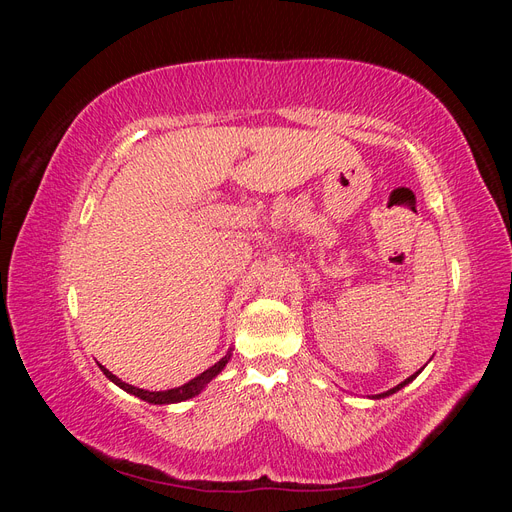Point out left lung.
I'll return each mask as SVG.
<instances>
[{
	"label": "left lung",
	"mask_w": 512,
	"mask_h": 512,
	"mask_svg": "<svg viewBox=\"0 0 512 512\" xmlns=\"http://www.w3.org/2000/svg\"><path fill=\"white\" fill-rule=\"evenodd\" d=\"M418 374H421V369H418V371H416V374H412V376H410L408 380H404V382H401V384H397V386H395V389H391V391H386V393H382V395H378V397H386V395H393L395 391H399V389H404V386H406L408 382H412V380H414V378H416Z\"/></svg>",
	"instance_id": "left-lung-1"
}]
</instances>
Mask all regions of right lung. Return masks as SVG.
Segmentation results:
<instances>
[{"label": "right lung", "instance_id": "obj_1", "mask_svg": "<svg viewBox=\"0 0 512 512\" xmlns=\"http://www.w3.org/2000/svg\"><path fill=\"white\" fill-rule=\"evenodd\" d=\"M228 359H230V352L224 356V359H220L218 363H215L213 367H209L207 371H203V374L196 376L194 380H190L188 384L179 386V389H170V391H145V389H136V386H132V384L121 382V380H119L117 376H113L111 371H108L106 367L100 365V369L104 371V376H106L108 380H113L117 386H121L123 391H128V393H132V395H136V397H141V399L149 401V404H177V401H185V399H190V397H194V395H198L200 391H203L205 384L211 382V380H213L215 376H218L220 371L224 369V365L228 363Z\"/></svg>", "mask_w": 512, "mask_h": 512}]
</instances>
